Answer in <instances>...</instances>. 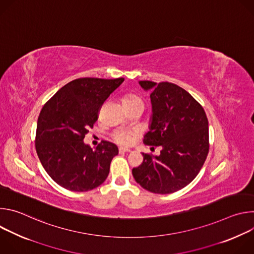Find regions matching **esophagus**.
Instances as JSON below:
<instances>
[{
    "label": "esophagus",
    "mask_w": 254,
    "mask_h": 254,
    "mask_svg": "<svg viewBox=\"0 0 254 254\" xmlns=\"http://www.w3.org/2000/svg\"><path fill=\"white\" fill-rule=\"evenodd\" d=\"M119 151H120V153H128V152H130L129 149H127V148H123V147H121V148L119 149Z\"/></svg>",
    "instance_id": "34e87169"
}]
</instances>
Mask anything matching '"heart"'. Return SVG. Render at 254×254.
I'll return each mask as SVG.
<instances>
[{"label": "heart", "mask_w": 254, "mask_h": 254, "mask_svg": "<svg viewBox=\"0 0 254 254\" xmlns=\"http://www.w3.org/2000/svg\"><path fill=\"white\" fill-rule=\"evenodd\" d=\"M124 104H133V103H139L143 105V102L141 100V98L135 94H127L125 95L124 99H123ZM133 135L134 133L130 130H126V129H118L114 132L113 136L115 138L116 141H118L121 144H129L131 143L132 139H133Z\"/></svg>", "instance_id": "obj_1"}]
</instances>
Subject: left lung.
<instances>
[{"label":"left lung","mask_w":254,"mask_h":254,"mask_svg":"<svg viewBox=\"0 0 254 254\" xmlns=\"http://www.w3.org/2000/svg\"><path fill=\"white\" fill-rule=\"evenodd\" d=\"M152 90V119L143 143L162 147L160 156L142 154L132 169L136 183L157 194H170L190 184L209 152L208 120L202 105L185 89L171 82H138Z\"/></svg>","instance_id":"8db88e82"}]
</instances>
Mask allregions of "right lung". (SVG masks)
I'll use <instances>...</instances> for the list:
<instances>
[{
	"label": "right lung",
	"instance_id": "right-lung-1",
	"mask_svg": "<svg viewBox=\"0 0 254 254\" xmlns=\"http://www.w3.org/2000/svg\"><path fill=\"white\" fill-rule=\"evenodd\" d=\"M125 78L84 77L60 88L43 106L37 122L35 148L51 179L74 192L101 185L119 154L115 143L102 140L95 150L83 138L98 118L105 99Z\"/></svg>",
	"mask_w": 254,
	"mask_h": 254
}]
</instances>
